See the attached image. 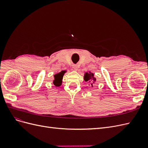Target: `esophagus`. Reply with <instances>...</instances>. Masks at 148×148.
<instances>
[{"label": "esophagus", "mask_w": 148, "mask_h": 148, "mask_svg": "<svg viewBox=\"0 0 148 148\" xmlns=\"http://www.w3.org/2000/svg\"><path fill=\"white\" fill-rule=\"evenodd\" d=\"M73 69L75 70H77L78 69V65H73Z\"/></svg>", "instance_id": "esophagus-1"}]
</instances>
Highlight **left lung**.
Wrapping results in <instances>:
<instances>
[{"label":"left lung","mask_w":148,"mask_h":148,"mask_svg":"<svg viewBox=\"0 0 148 148\" xmlns=\"http://www.w3.org/2000/svg\"><path fill=\"white\" fill-rule=\"evenodd\" d=\"M84 79L85 82H88V83H90V86L91 87L93 86V84L96 82V78L95 77V74L91 73V71L89 72H86L84 75Z\"/></svg>","instance_id":"obj_1"}]
</instances>
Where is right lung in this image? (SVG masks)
<instances>
[{
  "instance_id": "right-lung-1",
  "label": "right lung",
  "mask_w": 148,
  "mask_h": 148,
  "mask_svg": "<svg viewBox=\"0 0 148 148\" xmlns=\"http://www.w3.org/2000/svg\"><path fill=\"white\" fill-rule=\"evenodd\" d=\"M66 72V70H62L60 72L56 74L53 77H54V79L53 81V84L55 85L56 87H59L62 84V79H63V77Z\"/></svg>"
}]
</instances>
